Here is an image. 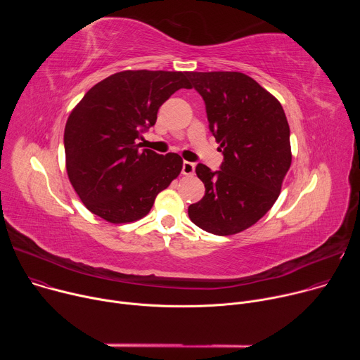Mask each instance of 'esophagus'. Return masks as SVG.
Instances as JSON below:
<instances>
[{
    "mask_svg": "<svg viewBox=\"0 0 360 360\" xmlns=\"http://www.w3.org/2000/svg\"><path fill=\"white\" fill-rule=\"evenodd\" d=\"M193 172H195V164L184 161V164H182V174L184 175H193Z\"/></svg>",
    "mask_w": 360,
    "mask_h": 360,
    "instance_id": "obj_1",
    "label": "esophagus"
}]
</instances>
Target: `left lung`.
<instances>
[{
	"label": "left lung",
	"instance_id": "obj_1",
	"mask_svg": "<svg viewBox=\"0 0 360 360\" xmlns=\"http://www.w3.org/2000/svg\"><path fill=\"white\" fill-rule=\"evenodd\" d=\"M207 105L210 129L224 153L221 171L198 164L205 196L188 215L214 235L239 233L276 202L290 168L289 124L281 102L253 78L235 71L186 72Z\"/></svg>",
	"mask_w": 360,
	"mask_h": 360
}]
</instances>
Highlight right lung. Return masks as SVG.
Masks as SVG:
<instances>
[{
	"instance_id": "obj_1",
	"label": "right lung",
	"mask_w": 360,
	"mask_h": 360,
	"mask_svg": "<svg viewBox=\"0 0 360 360\" xmlns=\"http://www.w3.org/2000/svg\"><path fill=\"white\" fill-rule=\"evenodd\" d=\"M192 85L186 72L128 70L95 84L71 111L64 131L71 185L94 215L135 222L182 171V158L141 149L164 102Z\"/></svg>"
}]
</instances>
